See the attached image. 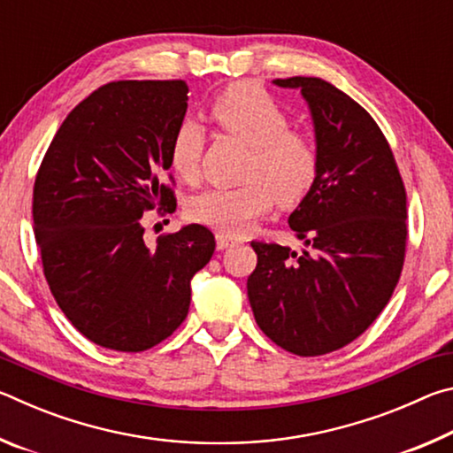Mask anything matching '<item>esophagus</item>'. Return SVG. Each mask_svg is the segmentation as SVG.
Returning a JSON list of instances; mask_svg holds the SVG:
<instances>
[{
  "label": "esophagus",
  "instance_id": "34e87169",
  "mask_svg": "<svg viewBox=\"0 0 453 453\" xmlns=\"http://www.w3.org/2000/svg\"><path fill=\"white\" fill-rule=\"evenodd\" d=\"M216 245H218V250H227V248H232V245H235V242L232 240V237L218 234L216 235Z\"/></svg>",
  "mask_w": 453,
  "mask_h": 453
}]
</instances>
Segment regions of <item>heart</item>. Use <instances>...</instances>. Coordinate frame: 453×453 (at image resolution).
I'll return each instance as SVG.
<instances>
[{
    "label": "heart",
    "mask_w": 453,
    "mask_h": 453,
    "mask_svg": "<svg viewBox=\"0 0 453 453\" xmlns=\"http://www.w3.org/2000/svg\"><path fill=\"white\" fill-rule=\"evenodd\" d=\"M216 124L251 148L248 181L235 188L203 189L189 202V218L221 235H240L273 202L283 208L300 203L318 178L319 156L308 135L291 132L288 113L256 83H234L213 99ZM203 132L194 121L178 127L170 162L178 178L191 181L199 170Z\"/></svg>",
    "instance_id": "heart-1"
}]
</instances>
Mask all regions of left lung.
<instances>
[{"instance_id":"1","label":"left lung","mask_w":453,"mask_h":453,"mask_svg":"<svg viewBox=\"0 0 453 453\" xmlns=\"http://www.w3.org/2000/svg\"><path fill=\"white\" fill-rule=\"evenodd\" d=\"M308 104L318 178L289 213L303 242H251L248 278L262 332L296 356H324L370 327L392 297L405 256V189L394 153L362 105L319 78L273 80Z\"/></svg>"}]
</instances>
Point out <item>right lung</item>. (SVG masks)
<instances>
[{
    "label": "right lung",
    "instance_id": "right-lung-1",
    "mask_svg": "<svg viewBox=\"0 0 453 453\" xmlns=\"http://www.w3.org/2000/svg\"><path fill=\"white\" fill-rule=\"evenodd\" d=\"M188 110L178 81H113L72 110L34 188L45 280L73 327L97 346L143 351L188 316L191 278L216 237L199 224L143 242V211H173L170 148Z\"/></svg>",
    "mask_w": 453,
    "mask_h": 453
}]
</instances>
